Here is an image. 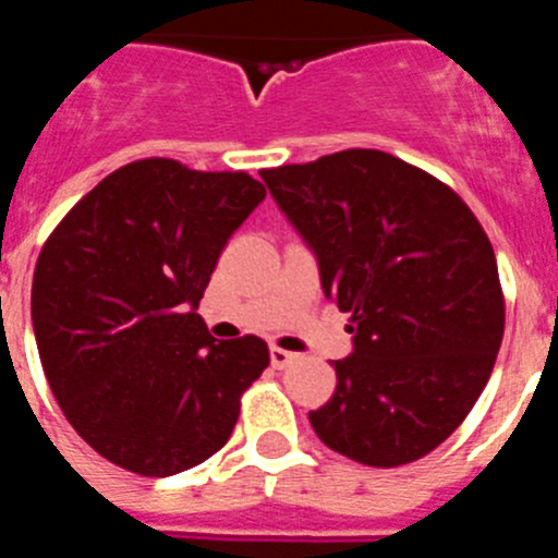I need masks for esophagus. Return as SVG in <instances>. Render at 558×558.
Masks as SVG:
<instances>
[{"instance_id":"esophagus-1","label":"esophagus","mask_w":558,"mask_h":558,"mask_svg":"<svg viewBox=\"0 0 558 558\" xmlns=\"http://www.w3.org/2000/svg\"><path fill=\"white\" fill-rule=\"evenodd\" d=\"M295 357H299V354L288 352V349L270 347V363H274V368H288Z\"/></svg>"}]
</instances>
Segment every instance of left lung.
I'll list each match as a JSON object with an SVG mask.
<instances>
[{
    "label": "left lung",
    "mask_w": 558,
    "mask_h": 558,
    "mask_svg": "<svg viewBox=\"0 0 558 558\" xmlns=\"http://www.w3.org/2000/svg\"><path fill=\"white\" fill-rule=\"evenodd\" d=\"M349 313L354 352L310 411L329 450L391 470L456 433L495 368L506 295L495 248L452 186L391 153L352 147L259 170Z\"/></svg>",
    "instance_id": "8db88e82"
}]
</instances>
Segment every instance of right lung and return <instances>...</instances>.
Returning <instances> with one entry per match:
<instances>
[{
    "mask_svg": "<svg viewBox=\"0 0 558 558\" xmlns=\"http://www.w3.org/2000/svg\"><path fill=\"white\" fill-rule=\"evenodd\" d=\"M263 198L243 170L153 156L106 175L47 236L33 274L44 374L77 436L122 470L167 477L204 463L268 368L263 338L215 340L195 313Z\"/></svg>",
    "mask_w": 558,
    "mask_h": 558,
    "instance_id": "1",
    "label": "right lung"
}]
</instances>
